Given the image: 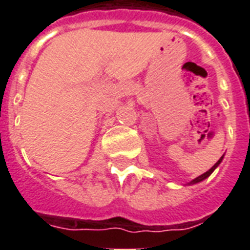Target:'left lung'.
I'll list each match as a JSON object with an SVG mask.
<instances>
[{"label":"left lung","mask_w":250,"mask_h":250,"mask_svg":"<svg viewBox=\"0 0 250 250\" xmlns=\"http://www.w3.org/2000/svg\"><path fill=\"white\" fill-rule=\"evenodd\" d=\"M223 157H225V154H223V156H222L221 158H219V160H218V162H217V164L214 165V166L211 167V168H210L209 171H206V172H204V174H202V175H200V176H197V178H194L193 180H192V182L187 183V184H188V186H193V184H197V183H201V182H204V180H205L206 178H209L210 175L213 174V171L215 170V168H217V167L219 166V165H221L222 160H223Z\"/></svg>","instance_id":"1"}]
</instances>
